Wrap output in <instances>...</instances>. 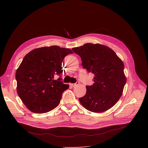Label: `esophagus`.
<instances>
[{
    "label": "esophagus",
    "mask_w": 148,
    "mask_h": 148,
    "mask_svg": "<svg viewBox=\"0 0 148 148\" xmlns=\"http://www.w3.org/2000/svg\"><path fill=\"white\" fill-rule=\"evenodd\" d=\"M79 84V82L78 81H77L75 83H70V85L71 86V87H74L76 85H77V84Z\"/></svg>",
    "instance_id": "esophagus-1"
}]
</instances>
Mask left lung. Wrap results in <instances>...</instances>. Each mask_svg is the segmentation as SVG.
<instances>
[{
  "mask_svg": "<svg viewBox=\"0 0 148 148\" xmlns=\"http://www.w3.org/2000/svg\"><path fill=\"white\" fill-rule=\"evenodd\" d=\"M72 50L81 58L82 66L95 76L94 83L87 86V92L79 101L87 110L102 112L112 108L122 95L126 79L124 64L110 48L87 43Z\"/></svg>",
  "mask_w": 148,
  "mask_h": 148,
  "instance_id": "obj_1",
  "label": "left lung"
}]
</instances>
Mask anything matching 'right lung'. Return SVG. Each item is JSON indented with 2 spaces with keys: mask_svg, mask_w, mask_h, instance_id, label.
Wrapping results in <instances>:
<instances>
[{
  "mask_svg": "<svg viewBox=\"0 0 148 148\" xmlns=\"http://www.w3.org/2000/svg\"><path fill=\"white\" fill-rule=\"evenodd\" d=\"M72 53L69 49L53 46L34 49L25 56L16 73L17 92L30 111L46 113L58 106L69 87L60 78L62 62ZM56 75L60 76L57 80Z\"/></svg>",
  "mask_w": 148,
  "mask_h": 148,
  "instance_id": "obj_1",
  "label": "right lung"
}]
</instances>
